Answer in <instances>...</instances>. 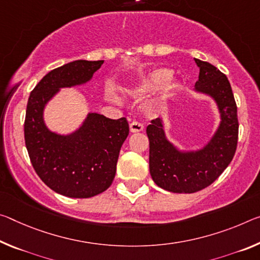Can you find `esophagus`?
Listing matches in <instances>:
<instances>
[{"instance_id": "1", "label": "esophagus", "mask_w": 260, "mask_h": 260, "mask_svg": "<svg viewBox=\"0 0 260 260\" xmlns=\"http://www.w3.org/2000/svg\"><path fill=\"white\" fill-rule=\"evenodd\" d=\"M129 129L132 133H137V132H141L143 129V125L139 121H133L129 123Z\"/></svg>"}]
</instances>
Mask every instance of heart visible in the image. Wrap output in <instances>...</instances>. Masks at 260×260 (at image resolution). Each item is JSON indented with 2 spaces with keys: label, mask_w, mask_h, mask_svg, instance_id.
<instances>
[{
  "label": "heart",
  "mask_w": 260,
  "mask_h": 260,
  "mask_svg": "<svg viewBox=\"0 0 260 260\" xmlns=\"http://www.w3.org/2000/svg\"><path fill=\"white\" fill-rule=\"evenodd\" d=\"M172 76V71L168 68H157L155 71H152L149 75H148L145 80L135 86V88L132 90L134 96L137 97H145L148 94L154 93L158 90L163 89L167 83L170 81ZM172 86H170V89ZM164 102H166V98H163L162 101H159L158 106L162 108L164 105Z\"/></svg>",
  "instance_id": "obj_1"
}]
</instances>
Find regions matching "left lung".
Here are the masks:
<instances>
[{
  "mask_svg": "<svg viewBox=\"0 0 260 260\" xmlns=\"http://www.w3.org/2000/svg\"><path fill=\"white\" fill-rule=\"evenodd\" d=\"M194 61L199 67L196 91L212 97L221 117L209 142L199 150L182 151L167 139L162 119L147 127L151 178L174 193H194L209 186L229 166L237 148V106L228 78L209 62Z\"/></svg>",
  "mask_w": 260,
  "mask_h": 260,
  "instance_id": "left-lung-1",
  "label": "left lung"
}]
</instances>
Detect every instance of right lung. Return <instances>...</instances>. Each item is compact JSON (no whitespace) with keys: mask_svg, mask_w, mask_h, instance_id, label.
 <instances>
[{"mask_svg":"<svg viewBox=\"0 0 260 260\" xmlns=\"http://www.w3.org/2000/svg\"><path fill=\"white\" fill-rule=\"evenodd\" d=\"M104 61L76 60L46 74L27 101L24 138L32 167L53 191L69 198H91L112 184L119 151L129 133L126 118L114 120L89 113L68 135L51 132L44 109L61 88L89 82Z\"/></svg>","mask_w":260,"mask_h":260,"instance_id":"add662e5","label":"right lung"}]
</instances>
